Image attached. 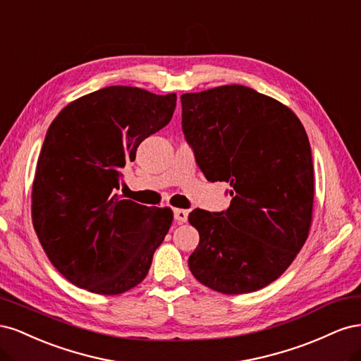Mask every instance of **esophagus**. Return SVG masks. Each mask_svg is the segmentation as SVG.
Listing matches in <instances>:
<instances>
[{
  "instance_id": "1",
  "label": "esophagus",
  "mask_w": 361,
  "mask_h": 361,
  "mask_svg": "<svg viewBox=\"0 0 361 361\" xmlns=\"http://www.w3.org/2000/svg\"><path fill=\"white\" fill-rule=\"evenodd\" d=\"M174 220H176L178 224L187 223V220H188V211H185V209H174Z\"/></svg>"
}]
</instances>
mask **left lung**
Masks as SVG:
<instances>
[{
	"instance_id": "8db88e82",
	"label": "left lung",
	"mask_w": 361,
	"mask_h": 361,
	"mask_svg": "<svg viewBox=\"0 0 361 361\" xmlns=\"http://www.w3.org/2000/svg\"><path fill=\"white\" fill-rule=\"evenodd\" d=\"M182 129L207 180L231 183L226 212L195 209L200 243L192 276L239 295L277 280L312 226L313 162L307 134L289 106L245 85L185 93Z\"/></svg>"
}]
</instances>
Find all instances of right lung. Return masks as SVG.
<instances>
[{
	"instance_id": "obj_1",
	"label": "right lung",
	"mask_w": 361,
	"mask_h": 361,
	"mask_svg": "<svg viewBox=\"0 0 361 361\" xmlns=\"http://www.w3.org/2000/svg\"><path fill=\"white\" fill-rule=\"evenodd\" d=\"M174 108L176 93L111 85L52 120L32 180L31 218L51 264L72 285L118 295L147 276L173 211L125 200L116 190L120 170Z\"/></svg>"
}]
</instances>
